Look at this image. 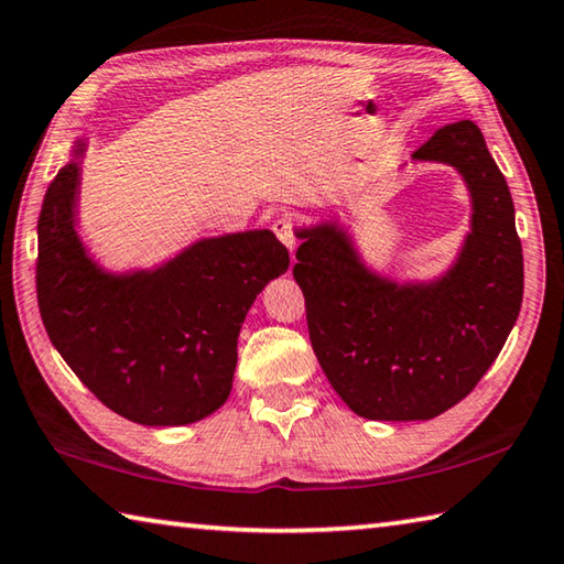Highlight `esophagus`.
<instances>
[{
	"label": "esophagus",
	"instance_id": "esophagus-1",
	"mask_svg": "<svg viewBox=\"0 0 564 564\" xmlns=\"http://www.w3.org/2000/svg\"><path fill=\"white\" fill-rule=\"evenodd\" d=\"M272 230H274V235L280 237L282 240V245L288 247L290 252H294L297 250V230H294V223H292V217L290 215H280V217H274V223H272Z\"/></svg>",
	"mask_w": 564,
	"mask_h": 564
}]
</instances>
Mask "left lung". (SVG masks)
<instances>
[{
  "instance_id": "left-lung-1",
  "label": "left lung",
  "mask_w": 564,
  "mask_h": 564,
  "mask_svg": "<svg viewBox=\"0 0 564 564\" xmlns=\"http://www.w3.org/2000/svg\"><path fill=\"white\" fill-rule=\"evenodd\" d=\"M413 161L453 165L473 203L456 264L399 284L364 267L337 223L302 227L294 280L312 349L341 401L371 421H429L476 389L522 304V245L506 177L480 128H438Z\"/></svg>"
}]
</instances>
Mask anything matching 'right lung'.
I'll list each match as a JSON object with an SVG mask.
<instances>
[{"mask_svg": "<svg viewBox=\"0 0 564 564\" xmlns=\"http://www.w3.org/2000/svg\"><path fill=\"white\" fill-rule=\"evenodd\" d=\"M39 213L36 297L48 339L94 397L143 426H185L230 397L237 337L290 252L270 230L205 237L151 272H104L76 235L78 158Z\"/></svg>", "mask_w": 564, "mask_h": 564, "instance_id": "add662e5", "label": "right lung"}]
</instances>
